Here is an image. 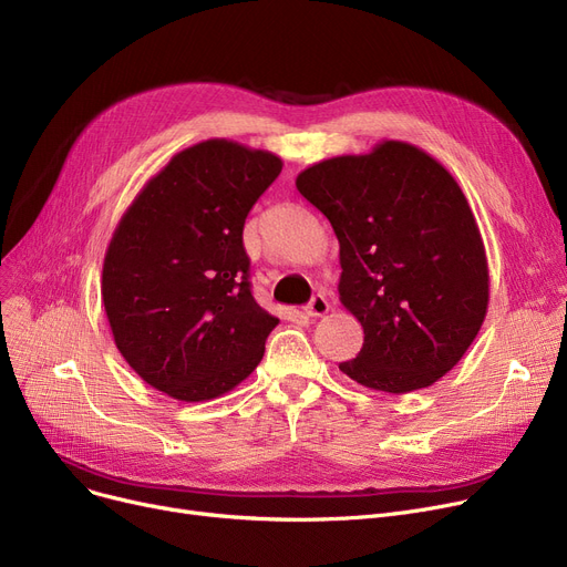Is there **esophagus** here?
<instances>
[{
    "mask_svg": "<svg viewBox=\"0 0 567 567\" xmlns=\"http://www.w3.org/2000/svg\"><path fill=\"white\" fill-rule=\"evenodd\" d=\"M329 310H331V306H329V301L323 299L321 293L312 296V301L306 306V315H308V317H323Z\"/></svg>",
    "mask_w": 567,
    "mask_h": 567,
    "instance_id": "34e87169",
    "label": "esophagus"
}]
</instances>
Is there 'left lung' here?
Instances as JSON below:
<instances>
[{
    "label": "left lung",
    "instance_id": "left-lung-1",
    "mask_svg": "<svg viewBox=\"0 0 567 567\" xmlns=\"http://www.w3.org/2000/svg\"><path fill=\"white\" fill-rule=\"evenodd\" d=\"M296 188L333 225L340 301L365 333L340 370L393 395L451 372L489 303L483 236L453 174L419 146L383 140L315 163Z\"/></svg>",
    "mask_w": 567,
    "mask_h": 567
}]
</instances>
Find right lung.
Returning a JSON list of instances; mask_svg holds the SVG:
<instances>
[{"instance_id":"obj_1","label":"right lung","mask_w":567,"mask_h":567,"mask_svg":"<svg viewBox=\"0 0 567 567\" xmlns=\"http://www.w3.org/2000/svg\"><path fill=\"white\" fill-rule=\"evenodd\" d=\"M282 161L231 140L178 152L137 193L103 261L116 349L156 391L214 400L261 361L278 317L257 306L244 225Z\"/></svg>"}]
</instances>
